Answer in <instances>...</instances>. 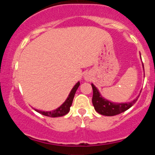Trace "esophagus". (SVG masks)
Wrapping results in <instances>:
<instances>
[{
    "instance_id": "obj_1",
    "label": "esophagus",
    "mask_w": 155,
    "mask_h": 155,
    "mask_svg": "<svg viewBox=\"0 0 155 155\" xmlns=\"http://www.w3.org/2000/svg\"><path fill=\"white\" fill-rule=\"evenodd\" d=\"M84 79L86 81H90V76L87 75V74H86V75L84 76Z\"/></svg>"
}]
</instances>
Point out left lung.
<instances>
[{
    "label": "left lung",
    "mask_w": 155,
    "mask_h": 155,
    "mask_svg": "<svg viewBox=\"0 0 155 155\" xmlns=\"http://www.w3.org/2000/svg\"><path fill=\"white\" fill-rule=\"evenodd\" d=\"M143 70H144V68H143ZM92 90H93L92 101L94 108L97 113L104 115V116H114V115H117L119 114L127 111L131 106H133V105L138 100V97H139V96L137 97L135 100L131 101V102L117 104V103L111 102V101L103 97L99 92L98 90L95 87L93 84H92Z\"/></svg>",
    "instance_id": "left-lung-1"
}]
</instances>
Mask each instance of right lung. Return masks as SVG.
<instances>
[{
	"label": "right lung",
	"mask_w": 155,
	"mask_h": 155,
	"mask_svg": "<svg viewBox=\"0 0 155 155\" xmlns=\"http://www.w3.org/2000/svg\"><path fill=\"white\" fill-rule=\"evenodd\" d=\"M80 83L79 81H78L77 83L76 84L75 86L73 87V89L71 91L70 93H69L68 97H67V99L65 100V102L63 103L60 107H58L57 109L53 110V111H40V110L35 109V111L38 112L41 114H43L44 116L49 117H63L64 115L67 114L68 113L69 111H70V107L71 106L73 100H74V95H75L76 91L77 90L78 87H79Z\"/></svg>",
	"instance_id": "1"
}]
</instances>
